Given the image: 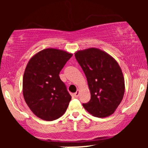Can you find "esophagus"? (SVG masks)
I'll return each instance as SVG.
<instances>
[{"instance_id":"1","label":"esophagus","mask_w":148,"mask_h":148,"mask_svg":"<svg viewBox=\"0 0 148 148\" xmlns=\"http://www.w3.org/2000/svg\"><path fill=\"white\" fill-rule=\"evenodd\" d=\"M79 93H80V91L79 90H78L76 91V92L74 94V97H79Z\"/></svg>"}]
</instances>
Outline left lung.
<instances>
[{
	"label": "left lung",
	"mask_w": 148,
	"mask_h": 148,
	"mask_svg": "<svg viewBox=\"0 0 148 148\" xmlns=\"http://www.w3.org/2000/svg\"><path fill=\"white\" fill-rule=\"evenodd\" d=\"M76 59L87 78L90 100L83 106L98 118L114 113L123 99L125 79L118 62L103 51L89 48L76 51Z\"/></svg>",
	"instance_id": "left-lung-1"
}]
</instances>
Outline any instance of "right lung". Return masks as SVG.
I'll use <instances>...</instances> for the list:
<instances>
[{
    "instance_id": "obj_1",
    "label": "right lung",
    "mask_w": 148,
    "mask_h": 148,
    "mask_svg": "<svg viewBox=\"0 0 148 148\" xmlns=\"http://www.w3.org/2000/svg\"><path fill=\"white\" fill-rule=\"evenodd\" d=\"M72 53L58 49H46L34 55L23 77V95L36 116L47 121L65 113L71 97L59 74Z\"/></svg>"
}]
</instances>
